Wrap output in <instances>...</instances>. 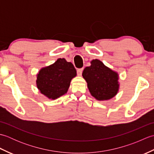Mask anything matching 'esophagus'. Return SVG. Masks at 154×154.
Listing matches in <instances>:
<instances>
[{"label":"esophagus","mask_w":154,"mask_h":154,"mask_svg":"<svg viewBox=\"0 0 154 154\" xmlns=\"http://www.w3.org/2000/svg\"><path fill=\"white\" fill-rule=\"evenodd\" d=\"M82 72H83V69H78L77 70V75H81V74H82Z\"/></svg>","instance_id":"obj_1"}]
</instances>
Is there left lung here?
I'll list each match as a JSON object with an SVG mask.
<instances>
[{"mask_svg":"<svg viewBox=\"0 0 154 154\" xmlns=\"http://www.w3.org/2000/svg\"><path fill=\"white\" fill-rule=\"evenodd\" d=\"M82 75L91 94L98 100L112 99L119 91V74L99 60L91 61V66L84 69Z\"/></svg>","mask_w":154,"mask_h":154,"instance_id":"1","label":"left lung"}]
</instances>
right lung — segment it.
I'll return each instance as SVG.
<instances>
[{
	"label": "right lung",
	"instance_id": "right-lung-1",
	"mask_svg": "<svg viewBox=\"0 0 154 154\" xmlns=\"http://www.w3.org/2000/svg\"><path fill=\"white\" fill-rule=\"evenodd\" d=\"M77 71L71 62L60 58L54 63L42 68L37 74L36 85L40 93L51 100L67 93Z\"/></svg>",
	"mask_w": 154,
	"mask_h": 154
}]
</instances>
